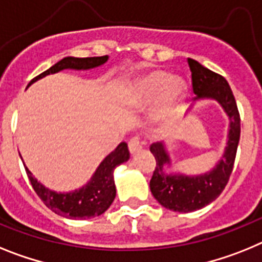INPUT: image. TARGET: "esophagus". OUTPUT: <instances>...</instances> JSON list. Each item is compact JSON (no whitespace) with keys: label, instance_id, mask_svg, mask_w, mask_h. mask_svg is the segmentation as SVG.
Here are the masks:
<instances>
[{"label":"esophagus","instance_id":"1","mask_svg":"<svg viewBox=\"0 0 262 262\" xmlns=\"http://www.w3.org/2000/svg\"><path fill=\"white\" fill-rule=\"evenodd\" d=\"M145 145H146V141L142 140V138L138 137V136H136V137H133L130 141H129V144H128L129 151H130L132 154L137 153L138 150L142 149Z\"/></svg>","mask_w":262,"mask_h":262}]
</instances>
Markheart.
I'll list each match as a JSON object with an SVG mask.
<instances>
[{"label":"heart","mask_w":262,"mask_h":262,"mask_svg":"<svg viewBox=\"0 0 262 262\" xmlns=\"http://www.w3.org/2000/svg\"><path fill=\"white\" fill-rule=\"evenodd\" d=\"M186 95V84L165 71H154L144 76L134 87V97L140 103H153L162 99L163 105L171 111Z\"/></svg>","instance_id":"b5f03b06"}]
</instances>
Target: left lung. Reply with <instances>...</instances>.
I'll return each mask as SVG.
<instances>
[{"mask_svg":"<svg viewBox=\"0 0 262 262\" xmlns=\"http://www.w3.org/2000/svg\"><path fill=\"white\" fill-rule=\"evenodd\" d=\"M191 71L194 100L213 99L226 111L229 118L228 141L222 159L206 174H167L166 166L171 165L170 157L162 142L150 145L156 158V169L150 179V190L158 203L175 212H191L210 204L226 188L233 170L238 140H240V113L229 84L222 75L211 71L194 59H187Z\"/></svg>","mask_w":262,"mask_h":262,"instance_id":"obj_1","label":"left lung"}]
</instances>
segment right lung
I'll return each instance as SVG.
<instances>
[{
	"label": "right lung",
	"instance_id": "obj_1",
	"mask_svg": "<svg viewBox=\"0 0 262 262\" xmlns=\"http://www.w3.org/2000/svg\"><path fill=\"white\" fill-rule=\"evenodd\" d=\"M106 60H108V55L93 56V58L67 56V58H63L62 60H59L52 67H50L47 71L34 77L29 83V85L47 75L56 74L62 70H90V68L104 64ZM129 157L130 154H129L128 145L126 142H121L112 153L105 157L103 162L100 163L87 185L79 190H75L72 192H64V194L55 192V191L45 187L42 183H39L34 178L30 170L25 166V163L24 166L34 191L50 210L58 215L68 217V219H90V217H95V216L104 213L112 204L116 198L113 170L116 169V166L126 162Z\"/></svg>",
	"mask_w": 262,
	"mask_h": 262
}]
</instances>
